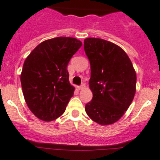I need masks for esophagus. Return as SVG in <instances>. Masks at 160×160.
<instances>
[{"label":"esophagus","mask_w":160,"mask_h":160,"mask_svg":"<svg viewBox=\"0 0 160 160\" xmlns=\"http://www.w3.org/2000/svg\"><path fill=\"white\" fill-rule=\"evenodd\" d=\"M85 88H86V86H85V84H82L81 86L78 87V88L79 90H83V89Z\"/></svg>","instance_id":"obj_1"}]
</instances>
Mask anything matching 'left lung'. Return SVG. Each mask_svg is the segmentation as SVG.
<instances>
[{
    "label": "left lung",
    "instance_id": "left-lung-1",
    "mask_svg": "<svg viewBox=\"0 0 160 160\" xmlns=\"http://www.w3.org/2000/svg\"><path fill=\"white\" fill-rule=\"evenodd\" d=\"M91 65L89 88L92 99L85 107L88 116L102 126L115 123L131 104L136 91V73L126 53L112 42L84 39Z\"/></svg>",
    "mask_w": 160,
    "mask_h": 160
}]
</instances>
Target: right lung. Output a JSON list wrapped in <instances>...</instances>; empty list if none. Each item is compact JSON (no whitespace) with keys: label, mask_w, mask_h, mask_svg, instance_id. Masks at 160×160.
<instances>
[{"label":"right lung","mask_w":160,"mask_h":160,"mask_svg":"<svg viewBox=\"0 0 160 160\" xmlns=\"http://www.w3.org/2000/svg\"><path fill=\"white\" fill-rule=\"evenodd\" d=\"M82 44L72 37L47 39L25 60L20 74L23 95L29 109L39 120L53 121L65 112L75 90L67 67Z\"/></svg>","instance_id":"obj_1"}]
</instances>
